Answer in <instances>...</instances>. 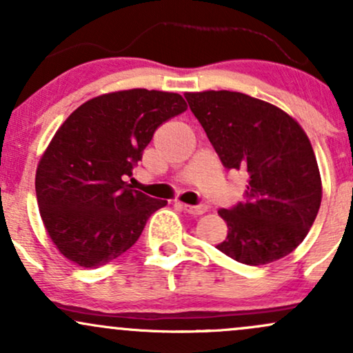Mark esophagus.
Returning a JSON list of instances; mask_svg holds the SVG:
<instances>
[{
    "label": "esophagus",
    "mask_w": 353,
    "mask_h": 353,
    "mask_svg": "<svg viewBox=\"0 0 353 353\" xmlns=\"http://www.w3.org/2000/svg\"><path fill=\"white\" fill-rule=\"evenodd\" d=\"M182 209H184L188 214H192V216H201V214L208 212V205H189V204H182Z\"/></svg>",
    "instance_id": "esophagus-1"
}]
</instances>
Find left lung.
Here are the masks:
<instances>
[{"mask_svg": "<svg viewBox=\"0 0 353 353\" xmlns=\"http://www.w3.org/2000/svg\"><path fill=\"white\" fill-rule=\"evenodd\" d=\"M184 96L221 163L249 174L247 201L219 210L229 230L216 247L247 265L285 257L309 234L322 202V179L305 131L281 108L244 92Z\"/></svg>", "mask_w": 353, "mask_h": 353, "instance_id": "1", "label": "left lung"}]
</instances>
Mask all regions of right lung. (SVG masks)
I'll return each instance as SVG.
<instances>
[{"instance_id": "1", "label": "right lung", "mask_w": 353, "mask_h": 353, "mask_svg": "<svg viewBox=\"0 0 353 353\" xmlns=\"http://www.w3.org/2000/svg\"><path fill=\"white\" fill-rule=\"evenodd\" d=\"M188 104L177 92L128 89L72 111L36 169V199L52 244L79 267H99L131 249L168 201L129 188L154 132Z\"/></svg>"}]
</instances>
